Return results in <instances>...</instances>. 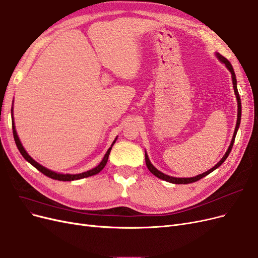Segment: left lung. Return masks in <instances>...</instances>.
<instances>
[{"instance_id": "1", "label": "left lung", "mask_w": 258, "mask_h": 258, "mask_svg": "<svg viewBox=\"0 0 258 258\" xmlns=\"http://www.w3.org/2000/svg\"><path fill=\"white\" fill-rule=\"evenodd\" d=\"M216 56H217V58L220 59L223 63H225V66L227 67V69L229 70L230 71V73H231V77H232V85H233V90H235V95H236V98H237V101H238V119H237V124H236V129H235V132H233V137H232V140H231V143H230V145H229V147H228V150H227V152H226V154L224 155V157L221 159V161L217 163V165H215L212 169H210L209 171H207V172H205V173H202V174H199V175H197V176H195V177H173V176H169V175H167V174H165V173H162V172H160L159 170H157L156 169L152 163H151V161H150V159H148V156H147V154L145 153V162H146V166H147V168H148V170L151 171V172L155 175V176H157V177H159V178H161V179H163V181H167V182H169V183H173V184H189V183H194V182H197V181H199V179H201L202 177H205L206 175H208V174H210L211 172H213V171L216 169V168H218L220 167L222 163L226 160V158L228 157V155L230 154V152H231V148H232V145H233V142H235V138H236V135H237V131H238V128H239V126H240V120H241V100H240V96H239V92H238V88H237V80H236V75H235V72H233V69H232V67H231V64H230V62L226 59L225 57H223L222 54H220V53H216Z\"/></svg>"}]
</instances>
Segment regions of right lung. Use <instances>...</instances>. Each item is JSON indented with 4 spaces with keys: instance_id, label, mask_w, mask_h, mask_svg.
<instances>
[{
    "instance_id": "add662e5",
    "label": "right lung",
    "mask_w": 258,
    "mask_h": 258,
    "mask_svg": "<svg viewBox=\"0 0 258 258\" xmlns=\"http://www.w3.org/2000/svg\"><path fill=\"white\" fill-rule=\"evenodd\" d=\"M12 111H13V110H12ZM13 135H14L15 142H16V145H17V147H18L19 152H20L21 155L23 156V158H25L27 161H29V162L31 163V165H32L33 167H35L38 171H40V172H42V173L45 174L46 176H48V177L53 178V179H58V181H74V179H80V178H84V177H88V176H91V175H95V174L99 173L100 171L105 167L106 162H107V159H108V156H110V152H111V150H112V146L114 145V143H115V141H116V139H115V141L113 142L112 146H111L110 148H108L106 154L104 155V157H103L102 161H101L96 168H93V169L87 171V172H83V173H80V174H60V173L53 172V171H51V170L46 169L45 167L41 166L40 163H37L35 160H33L32 158L30 157V156L28 155V153L26 152L25 148H23V146H22L21 143H20V140H19V138H18V136H17L16 129H15V126H14V119H13Z\"/></svg>"
}]
</instances>
